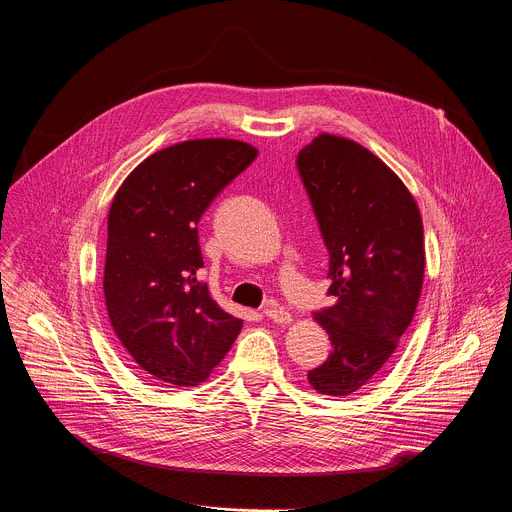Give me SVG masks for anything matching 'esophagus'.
I'll list each match as a JSON object with an SVG mask.
<instances>
[{
  "label": "esophagus",
  "instance_id": "1",
  "mask_svg": "<svg viewBox=\"0 0 512 512\" xmlns=\"http://www.w3.org/2000/svg\"><path fill=\"white\" fill-rule=\"evenodd\" d=\"M271 321H275V323H281V325H287V323H291L293 321V315L289 313V311H285V309H281V307H273V305H269V307H265V311H263Z\"/></svg>",
  "mask_w": 512,
  "mask_h": 512
}]
</instances>
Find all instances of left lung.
<instances>
[{
    "label": "left lung",
    "mask_w": 512,
    "mask_h": 512,
    "mask_svg": "<svg viewBox=\"0 0 512 512\" xmlns=\"http://www.w3.org/2000/svg\"><path fill=\"white\" fill-rule=\"evenodd\" d=\"M297 166L335 297L313 313L331 354L307 380L323 396L344 398L372 382L414 317L426 267L422 217L402 179L356 140L321 132L299 150Z\"/></svg>",
    "instance_id": "8db88e82"
}]
</instances>
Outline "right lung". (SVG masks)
<instances>
[{
	"instance_id": "right-lung-1",
	"label": "right lung",
	"mask_w": 512,
	"mask_h": 512,
	"mask_svg": "<svg viewBox=\"0 0 512 512\" xmlns=\"http://www.w3.org/2000/svg\"><path fill=\"white\" fill-rule=\"evenodd\" d=\"M257 154L233 138L185 140L144 158L112 199L102 281L108 319L128 356L158 382L199 386L243 327L197 281V225Z\"/></svg>"
}]
</instances>
